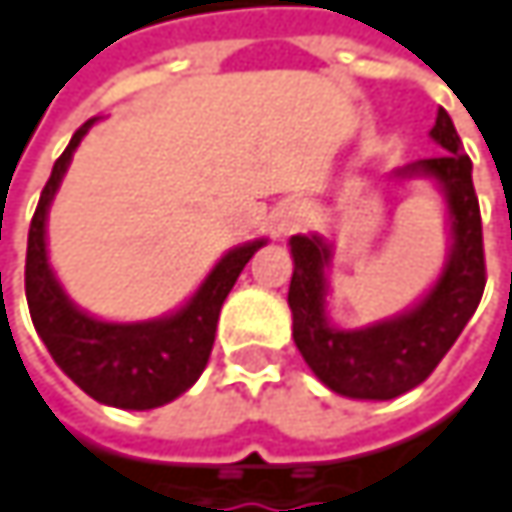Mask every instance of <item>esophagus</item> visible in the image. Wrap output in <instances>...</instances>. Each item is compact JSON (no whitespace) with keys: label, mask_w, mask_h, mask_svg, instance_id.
Masks as SVG:
<instances>
[{"label":"esophagus","mask_w":512,"mask_h":512,"mask_svg":"<svg viewBox=\"0 0 512 512\" xmlns=\"http://www.w3.org/2000/svg\"><path fill=\"white\" fill-rule=\"evenodd\" d=\"M305 219H308V213L302 204H284L278 210V231H296L305 225Z\"/></svg>","instance_id":"34e87169"}]
</instances>
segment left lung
Masks as SVG:
<instances>
[{
	"instance_id": "left-lung-1",
	"label": "left lung",
	"mask_w": 512,
	"mask_h": 512,
	"mask_svg": "<svg viewBox=\"0 0 512 512\" xmlns=\"http://www.w3.org/2000/svg\"><path fill=\"white\" fill-rule=\"evenodd\" d=\"M430 139L445 154L394 171V177L433 180L448 204V260L418 305L364 329H338L326 314L332 246L317 234L290 237L293 278L287 305L293 311V341L314 376L335 394L394 400L412 391L436 370L480 305L486 287L480 204L471 183V159L462 154L457 127L445 109H439Z\"/></svg>"
}]
</instances>
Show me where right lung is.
<instances>
[{
  "label": "right lung",
  "mask_w": 512,
  "mask_h": 512,
  "mask_svg": "<svg viewBox=\"0 0 512 512\" xmlns=\"http://www.w3.org/2000/svg\"><path fill=\"white\" fill-rule=\"evenodd\" d=\"M97 118L85 121L64 154L55 159L29 225L26 249V299L32 323L55 364L97 403L115 409H156L195 385L210 361L222 302L228 299L243 266L266 240H252L222 257L195 296L174 314L142 323H109L85 314L58 284L47 257V213L79 148Z\"/></svg>",
  "instance_id": "1"
}]
</instances>
